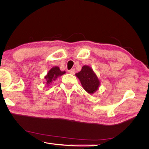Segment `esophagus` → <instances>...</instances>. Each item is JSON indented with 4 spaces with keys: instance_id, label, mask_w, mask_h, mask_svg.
Wrapping results in <instances>:
<instances>
[{
    "instance_id": "obj_1",
    "label": "esophagus",
    "mask_w": 149,
    "mask_h": 149,
    "mask_svg": "<svg viewBox=\"0 0 149 149\" xmlns=\"http://www.w3.org/2000/svg\"><path fill=\"white\" fill-rule=\"evenodd\" d=\"M69 73H70V74H74V73H75V69H71V70H69Z\"/></svg>"
}]
</instances>
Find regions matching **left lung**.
<instances>
[{"mask_svg":"<svg viewBox=\"0 0 149 149\" xmlns=\"http://www.w3.org/2000/svg\"><path fill=\"white\" fill-rule=\"evenodd\" d=\"M75 75L79 79L84 89L89 94L95 93L100 85V79L91 67L84 65L79 73Z\"/></svg>","mask_w":149,"mask_h":149,"instance_id":"obj_1","label":"left lung"}]
</instances>
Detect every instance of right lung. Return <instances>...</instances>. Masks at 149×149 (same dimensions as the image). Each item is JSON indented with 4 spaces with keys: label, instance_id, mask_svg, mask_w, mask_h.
<instances>
[{
    "label": "right lung",
    "instance_id": "add662e5",
    "mask_svg": "<svg viewBox=\"0 0 149 149\" xmlns=\"http://www.w3.org/2000/svg\"><path fill=\"white\" fill-rule=\"evenodd\" d=\"M66 72L65 71H61L60 70V68L58 66L53 67L52 68L49 70L47 74L45 76V79L46 81L45 83L47 84V85L49 86V84H50L53 81H55L58 77L64 74Z\"/></svg>",
    "mask_w": 149,
    "mask_h": 149
}]
</instances>
